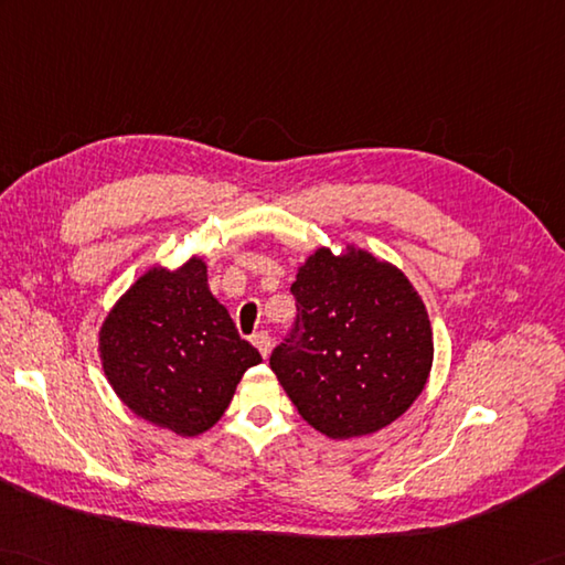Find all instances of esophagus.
Masks as SVG:
<instances>
[{
    "label": "esophagus",
    "mask_w": 565,
    "mask_h": 565,
    "mask_svg": "<svg viewBox=\"0 0 565 565\" xmlns=\"http://www.w3.org/2000/svg\"><path fill=\"white\" fill-rule=\"evenodd\" d=\"M253 344L257 347V351L262 353V356H269V349H271V339H269V334L267 332H257V334H253Z\"/></svg>",
    "instance_id": "1"
}]
</instances>
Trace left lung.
<instances>
[{
	"label": "left lung",
	"mask_w": 565,
	"mask_h": 565,
	"mask_svg": "<svg viewBox=\"0 0 565 565\" xmlns=\"http://www.w3.org/2000/svg\"><path fill=\"white\" fill-rule=\"evenodd\" d=\"M296 332L269 365L298 414L332 440L390 426L422 395L433 330L406 274L356 245L306 257L291 284Z\"/></svg>",
	"instance_id": "8db88e82"
}]
</instances>
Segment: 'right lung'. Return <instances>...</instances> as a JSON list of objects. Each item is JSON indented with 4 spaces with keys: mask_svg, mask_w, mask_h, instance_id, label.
Returning <instances> with one entry per match:
<instances>
[{
    "mask_svg": "<svg viewBox=\"0 0 565 565\" xmlns=\"http://www.w3.org/2000/svg\"><path fill=\"white\" fill-rule=\"evenodd\" d=\"M98 353L127 409L182 438L212 428L262 361L209 291L202 255L143 271L105 315Z\"/></svg>",
    "mask_w": 565,
    "mask_h": 565,
    "instance_id": "right-lung-1",
    "label": "right lung"
}]
</instances>
